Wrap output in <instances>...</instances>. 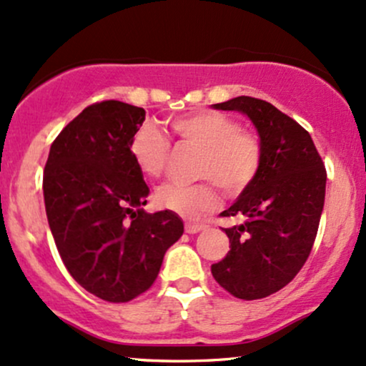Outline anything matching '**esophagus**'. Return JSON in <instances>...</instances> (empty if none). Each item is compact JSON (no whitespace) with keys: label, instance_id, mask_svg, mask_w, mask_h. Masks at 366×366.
I'll return each mask as SVG.
<instances>
[{"label":"esophagus","instance_id":"34e87169","mask_svg":"<svg viewBox=\"0 0 366 366\" xmlns=\"http://www.w3.org/2000/svg\"><path fill=\"white\" fill-rule=\"evenodd\" d=\"M204 226L203 224H192V222H187L186 224V232L187 234H196V232L203 231Z\"/></svg>","mask_w":366,"mask_h":366}]
</instances>
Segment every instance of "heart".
<instances>
[{"mask_svg":"<svg viewBox=\"0 0 366 366\" xmlns=\"http://www.w3.org/2000/svg\"><path fill=\"white\" fill-rule=\"evenodd\" d=\"M172 128L184 142L203 149L198 170L202 179H212L227 194H239L255 180L262 163L260 142L250 132L239 130L236 119L202 111L175 118ZM130 154L144 175L159 177L168 163L170 144L158 128L144 124L130 140ZM214 182L164 184L156 192V202L177 215L198 219L219 204Z\"/></svg>","mask_w":366,"mask_h":366,"instance_id":"b5f03b06","label":"heart"}]
</instances>
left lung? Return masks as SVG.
<instances>
[{"label": "left lung", "instance_id": "8db88e82", "mask_svg": "<svg viewBox=\"0 0 366 366\" xmlns=\"http://www.w3.org/2000/svg\"><path fill=\"white\" fill-rule=\"evenodd\" d=\"M212 107L247 116L262 149L255 180L222 212L242 224L224 229L231 250L212 274L238 299H264L290 283L311 254L327 170L311 135L266 100L243 95Z\"/></svg>", "mask_w": 366, "mask_h": 366}]
</instances>
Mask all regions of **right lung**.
Returning <instances> with one entry per match:
<instances>
[{"mask_svg": "<svg viewBox=\"0 0 366 366\" xmlns=\"http://www.w3.org/2000/svg\"><path fill=\"white\" fill-rule=\"evenodd\" d=\"M144 119L142 107L119 100L88 106L54 140L43 175L48 226L64 266L107 302L146 292L184 232L174 212L142 208L149 187L130 140Z\"/></svg>", "mask_w": 366, "mask_h": 366, "instance_id": "add662e5", "label": "right lung"}]
</instances>
